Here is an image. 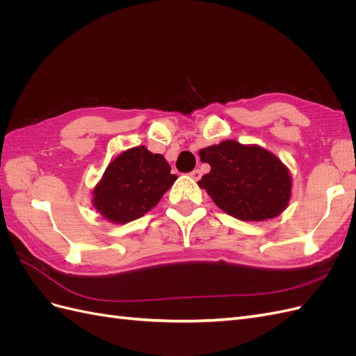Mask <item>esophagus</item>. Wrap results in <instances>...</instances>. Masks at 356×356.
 <instances>
[{"label":"esophagus","instance_id":"34e87169","mask_svg":"<svg viewBox=\"0 0 356 356\" xmlns=\"http://www.w3.org/2000/svg\"><path fill=\"white\" fill-rule=\"evenodd\" d=\"M190 177H191L193 179H196V181H199V179H200V177H202V172H200L199 169H195V170H193V172H191V174H190Z\"/></svg>","mask_w":356,"mask_h":356}]
</instances>
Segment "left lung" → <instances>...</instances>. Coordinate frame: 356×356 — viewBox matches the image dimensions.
Listing matches in <instances>:
<instances>
[{
	"instance_id": "1",
	"label": "left lung",
	"mask_w": 356,
	"mask_h": 356,
	"mask_svg": "<svg viewBox=\"0 0 356 356\" xmlns=\"http://www.w3.org/2000/svg\"><path fill=\"white\" fill-rule=\"evenodd\" d=\"M211 172L199 187L225 213L242 221H266L281 215L293 196V177L282 160L255 144L225 139L199 152Z\"/></svg>"
}]
</instances>
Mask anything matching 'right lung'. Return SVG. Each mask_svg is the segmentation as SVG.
Returning <instances> with one entry per match:
<instances>
[{
    "instance_id": "add662e5",
    "label": "right lung",
    "mask_w": 356,
    "mask_h": 356,
    "mask_svg": "<svg viewBox=\"0 0 356 356\" xmlns=\"http://www.w3.org/2000/svg\"><path fill=\"white\" fill-rule=\"evenodd\" d=\"M177 178L161 154L145 145L129 148L106 166L93 187L92 207L108 222H131L153 209Z\"/></svg>"
}]
</instances>
